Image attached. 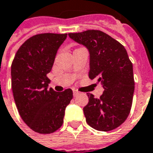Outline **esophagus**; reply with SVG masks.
Returning a JSON list of instances; mask_svg holds the SVG:
<instances>
[{
    "label": "esophagus",
    "mask_w": 153,
    "mask_h": 153,
    "mask_svg": "<svg viewBox=\"0 0 153 153\" xmlns=\"http://www.w3.org/2000/svg\"><path fill=\"white\" fill-rule=\"evenodd\" d=\"M79 94H80V92H79L78 90H73V95H74V96H75V97L77 96Z\"/></svg>",
    "instance_id": "esophagus-1"
}]
</instances>
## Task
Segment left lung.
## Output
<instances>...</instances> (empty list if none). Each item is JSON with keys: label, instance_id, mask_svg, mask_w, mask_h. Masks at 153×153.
Here are the masks:
<instances>
[{"label": "left lung", "instance_id": "8db88e82", "mask_svg": "<svg viewBox=\"0 0 153 153\" xmlns=\"http://www.w3.org/2000/svg\"><path fill=\"white\" fill-rule=\"evenodd\" d=\"M69 37L87 48L89 77L101 82L104 91L100 99L87 94L84 108L87 124L100 131L120 126L130 114L134 91L133 65L123 45L100 30L68 33Z\"/></svg>", "mask_w": 153, "mask_h": 153}]
</instances>
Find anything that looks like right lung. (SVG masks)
Masks as SVG:
<instances>
[{"instance_id": "right-lung-1", "label": "right lung", "mask_w": 153, "mask_h": 153, "mask_svg": "<svg viewBox=\"0 0 153 153\" xmlns=\"http://www.w3.org/2000/svg\"><path fill=\"white\" fill-rule=\"evenodd\" d=\"M67 33H41L27 39L14 56L11 65V86L15 104L23 121L32 130L51 134L63 123L65 108L72 90L56 92L48 85L47 74Z\"/></svg>"}]
</instances>
